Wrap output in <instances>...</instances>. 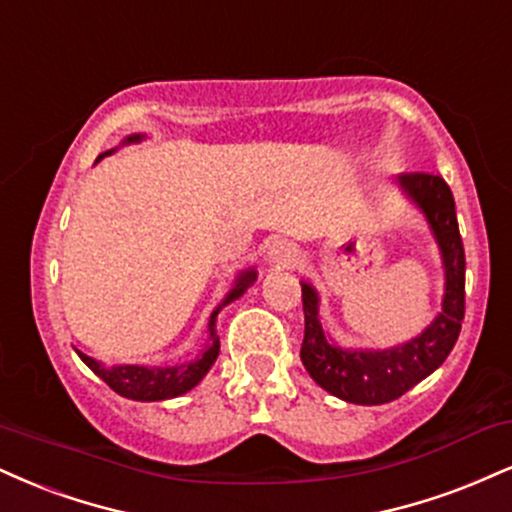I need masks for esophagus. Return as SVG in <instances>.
<instances>
[{
    "mask_svg": "<svg viewBox=\"0 0 512 512\" xmlns=\"http://www.w3.org/2000/svg\"><path fill=\"white\" fill-rule=\"evenodd\" d=\"M267 260L269 264H276V267H295L300 260V252L288 240H274L267 250Z\"/></svg>",
    "mask_w": 512,
    "mask_h": 512,
    "instance_id": "esophagus-1",
    "label": "esophagus"
}]
</instances>
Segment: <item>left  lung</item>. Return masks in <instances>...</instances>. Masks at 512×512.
<instances>
[{
  "mask_svg": "<svg viewBox=\"0 0 512 512\" xmlns=\"http://www.w3.org/2000/svg\"><path fill=\"white\" fill-rule=\"evenodd\" d=\"M398 186L420 207L441 250L446 288L441 312L420 336L386 350L341 348L324 334L319 295L303 286L305 338L300 360L310 377L331 396L355 405L391 403L439 369L458 341L465 317V250L455 200L448 183L434 174H400Z\"/></svg>",
  "mask_w": 512,
  "mask_h": 512,
  "instance_id": "obj_1",
  "label": "left lung"
}]
</instances>
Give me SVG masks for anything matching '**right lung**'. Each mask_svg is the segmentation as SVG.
<instances>
[{
	"label": "right lung",
	"mask_w": 512,
	"mask_h": 512,
	"mask_svg": "<svg viewBox=\"0 0 512 512\" xmlns=\"http://www.w3.org/2000/svg\"><path fill=\"white\" fill-rule=\"evenodd\" d=\"M145 135L135 133V135H128L126 140H123V145L128 143H140ZM114 150H107L102 152L100 157H97V162L104 159L107 155H112ZM257 279V272L255 269H243L236 276V283H233V288L229 293H226V298L221 300V305L217 310L212 312V317H209V341L205 350H202L200 355L195 357L193 362H183V365H174V367H145V365H114V367H104L102 362H97L95 357L80 353L76 350L80 360L88 365L92 372L100 377L104 384L109 386V389L119 393L123 398H131V400H143V403H152V400H166V398H176V396H183V393H188L190 389H195L197 384H200L202 377L209 372V367L214 365V360L219 357V336H217V317L221 312V307H226L233 300L240 298L248 288L255 283Z\"/></svg>",
	"instance_id": "right-lung-1"
}]
</instances>
